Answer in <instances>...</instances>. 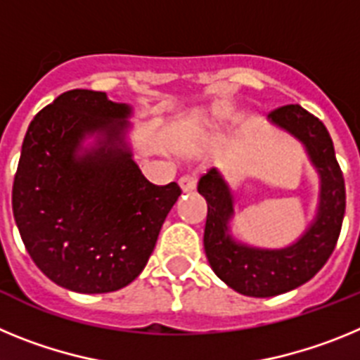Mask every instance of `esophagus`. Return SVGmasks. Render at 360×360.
Returning <instances> with one entry per match:
<instances>
[{"label": "esophagus", "instance_id": "1", "mask_svg": "<svg viewBox=\"0 0 360 360\" xmlns=\"http://www.w3.org/2000/svg\"><path fill=\"white\" fill-rule=\"evenodd\" d=\"M178 184H180V189H182L184 193H189V191H193L196 187V178L186 174V176H182L178 180Z\"/></svg>", "mask_w": 360, "mask_h": 360}]
</instances>
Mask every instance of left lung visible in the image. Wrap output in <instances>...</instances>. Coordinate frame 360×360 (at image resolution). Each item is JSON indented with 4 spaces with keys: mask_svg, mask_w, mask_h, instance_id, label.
<instances>
[{
    "mask_svg": "<svg viewBox=\"0 0 360 360\" xmlns=\"http://www.w3.org/2000/svg\"><path fill=\"white\" fill-rule=\"evenodd\" d=\"M269 122L304 146L319 174L316 216L294 243L263 249L236 240L231 234L234 195L225 176L212 167L198 182V193L207 202L203 249L209 265L227 287L250 297H272L310 281L335 249L346 209L345 178L324 124L299 104L274 110Z\"/></svg>",
    "mask_w": 360,
    "mask_h": 360,
    "instance_id": "left-lung-1",
    "label": "left lung"
}]
</instances>
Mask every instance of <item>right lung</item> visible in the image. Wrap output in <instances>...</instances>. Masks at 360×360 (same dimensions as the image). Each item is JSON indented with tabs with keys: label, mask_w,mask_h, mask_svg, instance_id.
<instances>
[{
	"label": "right lung",
	"mask_w": 360,
	"mask_h": 360,
	"mask_svg": "<svg viewBox=\"0 0 360 360\" xmlns=\"http://www.w3.org/2000/svg\"><path fill=\"white\" fill-rule=\"evenodd\" d=\"M131 115L129 104L104 91L70 90L25 135L12 187L15 224L37 269L72 292L129 285L182 193L176 182L155 186L139 169L126 141Z\"/></svg>",
	"instance_id": "right-lung-1"
}]
</instances>
